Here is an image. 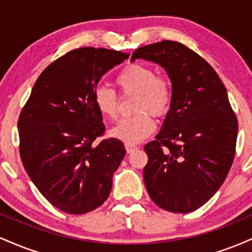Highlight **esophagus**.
Returning a JSON list of instances; mask_svg holds the SVG:
<instances>
[{"label": "esophagus", "instance_id": "esophagus-1", "mask_svg": "<svg viewBox=\"0 0 252 252\" xmlns=\"http://www.w3.org/2000/svg\"><path fill=\"white\" fill-rule=\"evenodd\" d=\"M126 153H132L134 150L138 149V147L135 146V144H131V143H126Z\"/></svg>", "mask_w": 252, "mask_h": 252}]
</instances>
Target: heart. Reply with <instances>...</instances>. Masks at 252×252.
Segmentation results:
<instances>
[{
	"label": "heart",
	"mask_w": 252,
	"mask_h": 252,
	"mask_svg": "<svg viewBox=\"0 0 252 252\" xmlns=\"http://www.w3.org/2000/svg\"><path fill=\"white\" fill-rule=\"evenodd\" d=\"M115 84L122 94H136L134 116L122 118L110 130L112 137L126 143H137L152 134L155 123L152 114L162 117L169 111L173 102V88L170 80L163 74H155L148 65L130 63L115 78ZM94 105L106 120H115L118 112L116 92L100 85L94 90Z\"/></svg>",
	"instance_id": "1"
}]
</instances>
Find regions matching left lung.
Returning <instances> with one entry per match:
<instances>
[{
    "label": "left lung",
    "mask_w": 252,
    "mask_h": 252,
    "mask_svg": "<svg viewBox=\"0 0 252 252\" xmlns=\"http://www.w3.org/2000/svg\"><path fill=\"white\" fill-rule=\"evenodd\" d=\"M138 58L160 63L173 88L162 130L144 146V184L161 209L193 212L226 179L235 158L238 121L217 72L187 46L163 40L137 48L131 62Z\"/></svg>",
    "instance_id": "obj_1"
}]
</instances>
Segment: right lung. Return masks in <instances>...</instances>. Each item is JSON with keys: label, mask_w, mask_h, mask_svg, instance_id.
<instances>
[{"label": "right lung", "mask_w": 252, "mask_h": 252, "mask_svg": "<svg viewBox=\"0 0 252 252\" xmlns=\"http://www.w3.org/2000/svg\"><path fill=\"white\" fill-rule=\"evenodd\" d=\"M129 53L72 50L50 63L20 114V158L40 193L57 209L84 215L108 199L112 175L126 155L117 138L94 144L105 131L94 102L105 72Z\"/></svg>", "instance_id": "add662e5"}]
</instances>
